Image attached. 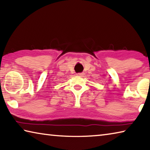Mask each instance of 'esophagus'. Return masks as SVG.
<instances>
[{
    "instance_id": "obj_1",
    "label": "esophagus",
    "mask_w": 150,
    "mask_h": 150,
    "mask_svg": "<svg viewBox=\"0 0 150 150\" xmlns=\"http://www.w3.org/2000/svg\"><path fill=\"white\" fill-rule=\"evenodd\" d=\"M77 76H80V77H81V76L84 75L85 73H77Z\"/></svg>"
}]
</instances>
